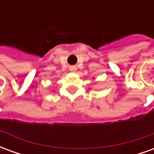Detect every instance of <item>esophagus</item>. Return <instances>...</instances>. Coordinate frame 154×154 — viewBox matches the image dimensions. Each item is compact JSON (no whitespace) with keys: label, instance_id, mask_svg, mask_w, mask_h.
<instances>
[{"label":"esophagus","instance_id":"esophagus-1","mask_svg":"<svg viewBox=\"0 0 154 154\" xmlns=\"http://www.w3.org/2000/svg\"><path fill=\"white\" fill-rule=\"evenodd\" d=\"M69 70L72 71V72H75V71L77 70V67H75V66H72V67H69Z\"/></svg>","mask_w":154,"mask_h":154}]
</instances>
